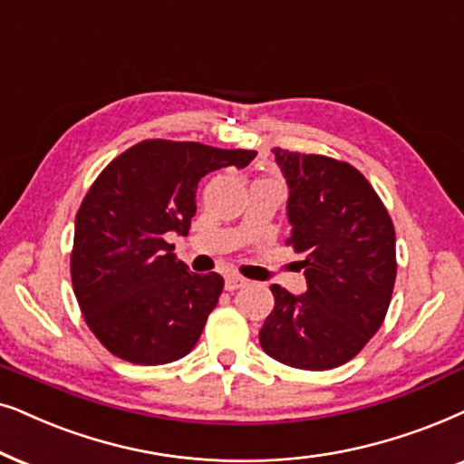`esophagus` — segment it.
Returning a JSON list of instances; mask_svg holds the SVG:
<instances>
[{"label": "esophagus", "instance_id": "34e87169", "mask_svg": "<svg viewBox=\"0 0 464 464\" xmlns=\"http://www.w3.org/2000/svg\"><path fill=\"white\" fill-rule=\"evenodd\" d=\"M246 277H242V276H237V274H231V276H227L225 277V288L227 290H237V288H242V286H246Z\"/></svg>", "mask_w": 464, "mask_h": 464}]
</instances>
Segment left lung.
Here are the masks:
<instances>
[{
    "mask_svg": "<svg viewBox=\"0 0 464 464\" xmlns=\"http://www.w3.org/2000/svg\"><path fill=\"white\" fill-rule=\"evenodd\" d=\"M290 187L286 239L304 255L305 295L271 286L276 305L258 342L295 369L324 372L354 358L384 323L397 280L394 225L354 165L274 148Z\"/></svg>",
    "mask_w": 464,
    "mask_h": 464,
    "instance_id": "left-lung-1",
    "label": "left lung"
}]
</instances>
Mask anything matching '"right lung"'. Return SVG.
<instances>
[{"label":"right lung","mask_w":464,"mask_h":464,"mask_svg":"<svg viewBox=\"0 0 464 464\" xmlns=\"http://www.w3.org/2000/svg\"><path fill=\"white\" fill-rule=\"evenodd\" d=\"M242 148L144 140L91 184L76 214L72 286L92 335L133 365H165L201 337L225 280L178 261L171 233L187 236L197 184L220 168H246Z\"/></svg>","instance_id":"1"}]
</instances>
